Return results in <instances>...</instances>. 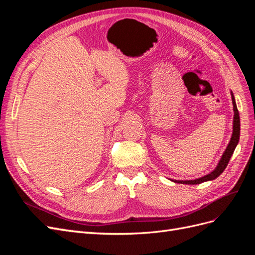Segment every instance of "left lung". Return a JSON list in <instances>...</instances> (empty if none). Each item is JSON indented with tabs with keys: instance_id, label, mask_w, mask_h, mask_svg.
<instances>
[{
	"instance_id": "left-lung-1",
	"label": "left lung",
	"mask_w": 255,
	"mask_h": 255,
	"mask_svg": "<svg viewBox=\"0 0 255 255\" xmlns=\"http://www.w3.org/2000/svg\"><path fill=\"white\" fill-rule=\"evenodd\" d=\"M231 98H232V103H233V112H234V117H233V132H232V136H231L230 142L228 143V146L226 148L225 152L221 155L217 166L215 167L214 170L212 172H210L208 174L199 177V179H195V180H171L174 183H179V184H188V185H196V184H201L203 182H207V181H213L225 171V169L227 168L229 160L231 158V156L233 155V152L236 148V145L238 144L239 141V135H241V119H239V114H238V110L236 106V102H235V98L233 92L231 91Z\"/></svg>"
}]
</instances>
